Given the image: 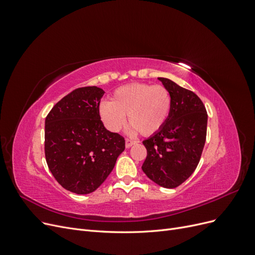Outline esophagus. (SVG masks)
Returning a JSON list of instances; mask_svg holds the SVG:
<instances>
[{
  "instance_id": "esophagus-1",
  "label": "esophagus",
  "mask_w": 255,
  "mask_h": 255,
  "mask_svg": "<svg viewBox=\"0 0 255 255\" xmlns=\"http://www.w3.org/2000/svg\"><path fill=\"white\" fill-rule=\"evenodd\" d=\"M137 143V140H132V139H126V146L127 148H130L133 144Z\"/></svg>"
}]
</instances>
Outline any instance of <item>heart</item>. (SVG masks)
<instances>
[{
    "label": "heart",
    "instance_id": "b5f03b06",
    "mask_svg": "<svg viewBox=\"0 0 255 255\" xmlns=\"http://www.w3.org/2000/svg\"><path fill=\"white\" fill-rule=\"evenodd\" d=\"M171 112V95L163 85L132 83L116 89L110 101L99 104L98 114L104 127L117 133L128 122L143 136L156 134Z\"/></svg>",
    "mask_w": 255,
    "mask_h": 255
}]
</instances>
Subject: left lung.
Masks as SVG:
<instances>
[{"instance_id":"8db88e82","label":"left lung","mask_w":255,"mask_h":255,"mask_svg":"<svg viewBox=\"0 0 255 255\" xmlns=\"http://www.w3.org/2000/svg\"><path fill=\"white\" fill-rule=\"evenodd\" d=\"M171 95L165 126L142 141L146 157L142 171L154 183L175 188L196 170L206 139L207 113L200 98L169 79L158 78Z\"/></svg>"}]
</instances>
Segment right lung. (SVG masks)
<instances>
[{
  "label": "right lung",
  "instance_id": "add662e5",
  "mask_svg": "<svg viewBox=\"0 0 255 255\" xmlns=\"http://www.w3.org/2000/svg\"><path fill=\"white\" fill-rule=\"evenodd\" d=\"M103 95L104 90L96 86L75 89L45 118L48 167L61 186L78 195L95 191L126 149L125 138L107 130L99 117Z\"/></svg>",
  "mask_w": 255,
  "mask_h": 255
}]
</instances>
